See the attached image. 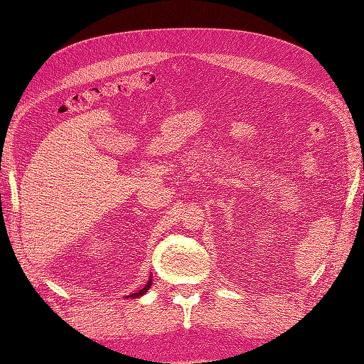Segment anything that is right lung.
<instances>
[{"label":"right lung","mask_w":364,"mask_h":364,"mask_svg":"<svg viewBox=\"0 0 364 364\" xmlns=\"http://www.w3.org/2000/svg\"><path fill=\"white\" fill-rule=\"evenodd\" d=\"M150 285H151V278L149 279V282L144 285V287H142L141 290H138L136 293H134V294H129V296H126V297H130V299H135V297H139V296H142L149 289H150Z\"/></svg>","instance_id":"right-lung-1"}]
</instances>
